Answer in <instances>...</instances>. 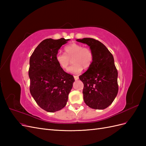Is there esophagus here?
<instances>
[{"label": "esophagus", "mask_w": 146, "mask_h": 146, "mask_svg": "<svg viewBox=\"0 0 146 146\" xmlns=\"http://www.w3.org/2000/svg\"><path fill=\"white\" fill-rule=\"evenodd\" d=\"M74 79H75V80H77L79 78L78 76H74Z\"/></svg>", "instance_id": "esophagus-1"}]
</instances>
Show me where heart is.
Listing matches in <instances>:
<instances>
[{
	"instance_id": "heart-1",
	"label": "heart",
	"mask_w": 146,
	"mask_h": 146,
	"mask_svg": "<svg viewBox=\"0 0 146 146\" xmlns=\"http://www.w3.org/2000/svg\"><path fill=\"white\" fill-rule=\"evenodd\" d=\"M65 53L57 52L55 60L57 63L63 69H67L72 59V65L68 71L72 74H78L85 69L89 68L93 61V53L90 48L83 47L81 44L72 43L64 47Z\"/></svg>"
}]
</instances>
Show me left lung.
Returning <instances> with one entry per match:
<instances>
[{
    "instance_id": "left-lung-1",
    "label": "left lung",
    "mask_w": 146,
    "mask_h": 146,
    "mask_svg": "<svg viewBox=\"0 0 146 146\" xmlns=\"http://www.w3.org/2000/svg\"><path fill=\"white\" fill-rule=\"evenodd\" d=\"M76 41L89 46L94 55L91 66L79 76L84 85L83 100L91 108L104 110L112 104L118 92L117 70L113 56L104 44L95 39Z\"/></svg>"
}]
</instances>
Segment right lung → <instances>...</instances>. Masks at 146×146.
Instances as JSON below:
<instances>
[{"instance_id": "obj_1", "label": "right lung", "mask_w": 146, "mask_h": 146, "mask_svg": "<svg viewBox=\"0 0 146 146\" xmlns=\"http://www.w3.org/2000/svg\"><path fill=\"white\" fill-rule=\"evenodd\" d=\"M69 40L46 39L30 56V94L39 107L47 112H55L65 107L75 81L72 75L64 72L55 60L60 47Z\"/></svg>"}]
</instances>
